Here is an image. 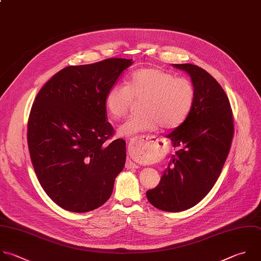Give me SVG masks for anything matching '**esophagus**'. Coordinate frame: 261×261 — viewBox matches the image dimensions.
Instances as JSON below:
<instances>
[{"mask_svg":"<svg viewBox=\"0 0 261 261\" xmlns=\"http://www.w3.org/2000/svg\"><path fill=\"white\" fill-rule=\"evenodd\" d=\"M155 139V136H146V137H136V138H134L133 140H131L130 141V143H129V146H128V149H129V151L130 150H135L142 142H144L145 140H150V141H153ZM158 140V139H156ZM126 167L127 168H138V166L136 165V164H134L133 162H131V161H127L126 162Z\"/></svg>","mask_w":261,"mask_h":261,"instance_id":"34e87169","label":"esophagus"}]
</instances>
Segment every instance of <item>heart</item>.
<instances>
[{
	"label": "heart",
	"mask_w": 261,
	"mask_h": 261,
	"mask_svg": "<svg viewBox=\"0 0 261 261\" xmlns=\"http://www.w3.org/2000/svg\"><path fill=\"white\" fill-rule=\"evenodd\" d=\"M141 100V115L134 116L118 129L123 137L151 132L161 126L175 129L186 122L193 111L196 89L191 80L160 67L134 70L126 85L116 84L106 95V108L112 118H124L133 101Z\"/></svg>",
	"instance_id": "1"
}]
</instances>
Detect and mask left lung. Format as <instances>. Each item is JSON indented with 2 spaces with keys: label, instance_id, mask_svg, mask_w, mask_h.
<instances>
[{
  "label": "left lung",
  "instance_id": "8db88e82",
  "mask_svg": "<svg viewBox=\"0 0 261 261\" xmlns=\"http://www.w3.org/2000/svg\"><path fill=\"white\" fill-rule=\"evenodd\" d=\"M173 66L191 75L196 100L186 122L167 136L179 149L172 155L159 186L147 191L146 197L160 210L179 212L197 205L214 187L234 129L229 100L218 82L198 65Z\"/></svg>",
  "mask_w": 261,
  "mask_h": 261
}]
</instances>
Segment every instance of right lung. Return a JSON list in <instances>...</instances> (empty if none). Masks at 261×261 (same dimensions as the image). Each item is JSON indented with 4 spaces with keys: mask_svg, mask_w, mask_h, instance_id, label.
Returning <instances> with one entry per match:
<instances>
[{
    "mask_svg": "<svg viewBox=\"0 0 261 261\" xmlns=\"http://www.w3.org/2000/svg\"><path fill=\"white\" fill-rule=\"evenodd\" d=\"M132 59L71 65L39 91L28 122V144L38 180L64 210L92 211L112 196L126 162V142L115 139L106 95Z\"/></svg>",
    "mask_w": 261,
    "mask_h": 261,
    "instance_id": "right-lung-1",
    "label": "right lung"
}]
</instances>
